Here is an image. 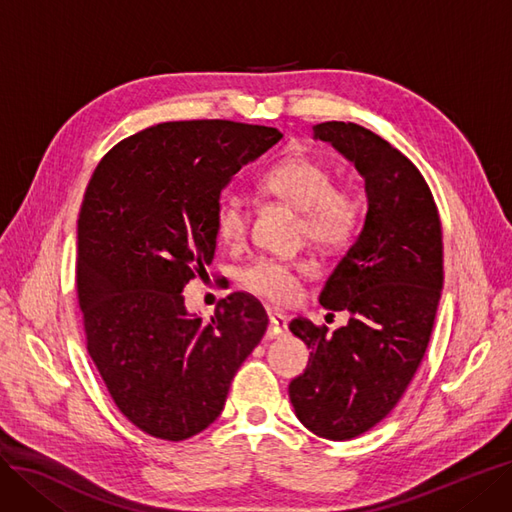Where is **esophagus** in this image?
<instances>
[{
    "label": "esophagus",
    "mask_w": 512,
    "mask_h": 512,
    "mask_svg": "<svg viewBox=\"0 0 512 512\" xmlns=\"http://www.w3.org/2000/svg\"><path fill=\"white\" fill-rule=\"evenodd\" d=\"M270 327H268V337H280L289 331V318L285 314H280L276 310H270Z\"/></svg>",
    "instance_id": "obj_1"
}]
</instances>
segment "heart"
Wrapping results in <instances>:
<instances>
[{"label": "heart", "mask_w": 512, "mask_h": 512, "mask_svg": "<svg viewBox=\"0 0 512 512\" xmlns=\"http://www.w3.org/2000/svg\"><path fill=\"white\" fill-rule=\"evenodd\" d=\"M266 194L282 200L301 213L308 240L327 249L348 244L361 227L363 202L350 187L333 185L327 164L310 156H293L272 166L259 181ZM249 213L236 194H223L215 206L217 238L238 244L246 236ZM306 272L301 261L257 259L240 272V285L274 304H291L299 295V274Z\"/></svg>", "instance_id": "heart-1"}]
</instances>
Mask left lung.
<instances>
[{
	"label": "left lung",
	"instance_id": "1",
	"mask_svg": "<svg viewBox=\"0 0 512 512\" xmlns=\"http://www.w3.org/2000/svg\"><path fill=\"white\" fill-rule=\"evenodd\" d=\"M365 181L363 230L320 293V306L350 314L327 333L293 318L312 352L289 384L299 422L329 441L367 432L399 403L430 342L443 289V234L420 170L375 132L352 122L314 126Z\"/></svg>",
	"mask_w": 512,
	"mask_h": 512
}]
</instances>
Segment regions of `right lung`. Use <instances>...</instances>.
Masks as SVG:
<instances>
[{
  "label": "right lung",
  "mask_w": 512,
  "mask_h": 512,
  "mask_svg": "<svg viewBox=\"0 0 512 512\" xmlns=\"http://www.w3.org/2000/svg\"><path fill=\"white\" fill-rule=\"evenodd\" d=\"M282 139L270 126L166 122L99 162L78 219V297L88 354L126 418L185 441L223 411L236 371L268 329L246 293L204 323L183 289L211 266L215 206L238 170Z\"/></svg>",
  "instance_id": "add662e5"
}]
</instances>
